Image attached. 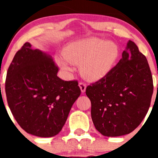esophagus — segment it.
I'll use <instances>...</instances> for the list:
<instances>
[{
	"instance_id": "1",
	"label": "esophagus",
	"mask_w": 158,
	"mask_h": 158,
	"mask_svg": "<svg viewBox=\"0 0 158 158\" xmlns=\"http://www.w3.org/2000/svg\"><path fill=\"white\" fill-rule=\"evenodd\" d=\"M79 87H80V89H81V92H82V93H84L85 91V89H86V84L85 83V82H80L79 84Z\"/></svg>"
}]
</instances>
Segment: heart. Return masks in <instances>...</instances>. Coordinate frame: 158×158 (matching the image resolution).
Returning <instances> with one entry per match:
<instances>
[{
    "label": "heart",
    "instance_id": "1",
    "mask_svg": "<svg viewBox=\"0 0 158 158\" xmlns=\"http://www.w3.org/2000/svg\"><path fill=\"white\" fill-rule=\"evenodd\" d=\"M118 55V48L114 43L91 37L67 46L62 52L63 59H57V63L65 71H71L69 64H80L84 77L98 80L112 69Z\"/></svg>",
    "mask_w": 158,
    "mask_h": 158
}]
</instances>
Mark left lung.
Masks as SVG:
<instances>
[{"label":"left lung","mask_w":158,"mask_h":158,"mask_svg":"<svg viewBox=\"0 0 158 158\" xmlns=\"http://www.w3.org/2000/svg\"><path fill=\"white\" fill-rule=\"evenodd\" d=\"M153 90L147 59L136 44L129 40L117 65L86 87L95 128L107 137L133 131L147 114Z\"/></svg>","instance_id":"1"}]
</instances>
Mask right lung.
<instances>
[{
    "mask_svg": "<svg viewBox=\"0 0 158 158\" xmlns=\"http://www.w3.org/2000/svg\"><path fill=\"white\" fill-rule=\"evenodd\" d=\"M59 67L49 55L25 43L7 73V104L20 127L43 138L56 135L66 123L81 90L78 81L57 76Z\"/></svg>",
    "mask_w": 158,
    "mask_h": 158,
    "instance_id": "right-lung-1",
    "label": "right lung"
}]
</instances>
